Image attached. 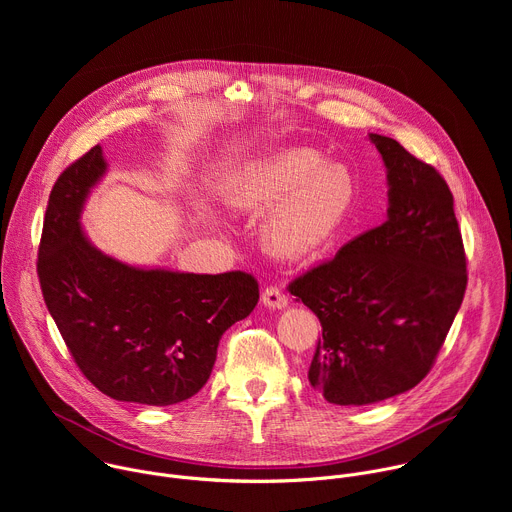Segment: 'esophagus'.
Returning a JSON list of instances; mask_svg holds the SVG:
<instances>
[{"label": "esophagus", "instance_id": "1", "mask_svg": "<svg viewBox=\"0 0 512 512\" xmlns=\"http://www.w3.org/2000/svg\"><path fill=\"white\" fill-rule=\"evenodd\" d=\"M261 302L269 310H283L287 306V296L283 294L279 287L269 285V287H265V291L261 294Z\"/></svg>", "mask_w": 512, "mask_h": 512}]
</instances>
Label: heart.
I'll list each match as a JSON object with an SVG mask.
<instances>
[{
	"instance_id": "b5f03b06",
	"label": "heart",
	"mask_w": 512,
	"mask_h": 512,
	"mask_svg": "<svg viewBox=\"0 0 512 512\" xmlns=\"http://www.w3.org/2000/svg\"><path fill=\"white\" fill-rule=\"evenodd\" d=\"M223 202L235 212H261L271 206L263 227L267 249L289 261L324 251L354 202L350 172L306 148L257 158L235 170L223 184Z\"/></svg>"
}]
</instances>
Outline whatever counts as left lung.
Returning a JSON list of instances; mask_svg holds the SVG:
<instances>
[{"mask_svg":"<svg viewBox=\"0 0 512 512\" xmlns=\"http://www.w3.org/2000/svg\"><path fill=\"white\" fill-rule=\"evenodd\" d=\"M369 139L387 168V221L289 283L322 324L308 379L334 405H371L413 389L468 283L446 180L393 137Z\"/></svg>","mask_w":512,"mask_h":512,"instance_id":"obj_1","label":"left lung"}]
</instances>
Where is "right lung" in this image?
I'll return each instance as SVG.
<instances>
[{"mask_svg":"<svg viewBox=\"0 0 512 512\" xmlns=\"http://www.w3.org/2000/svg\"><path fill=\"white\" fill-rule=\"evenodd\" d=\"M109 166L101 145L56 180L38 253L42 296L83 375L117 401L166 407L208 381L223 334L259 302L253 275L135 267L81 227Z\"/></svg>","mask_w":512,"mask_h":512,"instance_id":"right-lung-1","label":"right lung"}]
</instances>
